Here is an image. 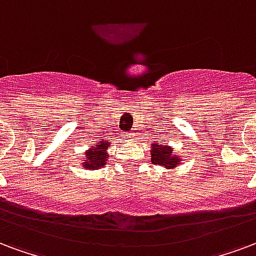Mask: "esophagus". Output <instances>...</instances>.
Here are the masks:
<instances>
[{
	"label": "esophagus",
	"mask_w": 256,
	"mask_h": 256,
	"mask_svg": "<svg viewBox=\"0 0 256 256\" xmlns=\"http://www.w3.org/2000/svg\"><path fill=\"white\" fill-rule=\"evenodd\" d=\"M128 138H132V134H128Z\"/></svg>",
	"instance_id": "1"
}]
</instances>
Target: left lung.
Returning <instances> with one entry per match:
<instances>
[{"mask_svg":"<svg viewBox=\"0 0 256 256\" xmlns=\"http://www.w3.org/2000/svg\"><path fill=\"white\" fill-rule=\"evenodd\" d=\"M152 162L156 165L166 168V169H173L181 162V158L178 156L173 153L172 146L158 145V144H152Z\"/></svg>","mask_w":256,"mask_h":256,"instance_id":"obj_1","label":"left lung"}]
</instances>
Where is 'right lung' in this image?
<instances>
[{"instance_id": "add662e5", "label": "right lung", "mask_w": 256, "mask_h": 256, "mask_svg": "<svg viewBox=\"0 0 256 256\" xmlns=\"http://www.w3.org/2000/svg\"><path fill=\"white\" fill-rule=\"evenodd\" d=\"M110 145V141H100L95 148L90 146V149L86 152V158L83 162V166L86 169H92L96 170L99 168H103L106 165L107 160V148Z\"/></svg>"}]
</instances>
